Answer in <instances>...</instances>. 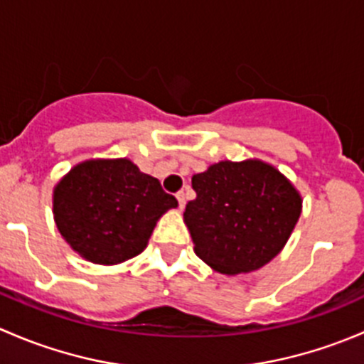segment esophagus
Returning a JSON list of instances; mask_svg holds the SVG:
<instances>
[{
  "mask_svg": "<svg viewBox=\"0 0 364 364\" xmlns=\"http://www.w3.org/2000/svg\"><path fill=\"white\" fill-rule=\"evenodd\" d=\"M176 199H178V203H179V208H185V203H186V200H185V192H183V190H181V192H178V193H176Z\"/></svg>",
  "mask_w": 364,
  "mask_h": 364,
  "instance_id": "34e87169",
  "label": "esophagus"
}]
</instances>
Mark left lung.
I'll use <instances>...</instances> for the list:
<instances>
[{
	"label": "left lung",
	"instance_id": "1",
	"mask_svg": "<svg viewBox=\"0 0 364 364\" xmlns=\"http://www.w3.org/2000/svg\"><path fill=\"white\" fill-rule=\"evenodd\" d=\"M183 218L193 250L222 274L250 273L280 253L301 215V196L273 165L223 160L192 178Z\"/></svg>",
	"mask_w": 364,
	"mask_h": 364
}]
</instances>
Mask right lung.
<instances>
[{
  "mask_svg": "<svg viewBox=\"0 0 364 364\" xmlns=\"http://www.w3.org/2000/svg\"><path fill=\"white\" fill-rule=\"evenodd\" d=\"M176 205L159 179L127 159L82 161L61 178L53 196L54 222L65 241L104 266L139 255L160 216Z\"/></svg>",
  "mask_w": 364,
  "mask_h": 364,
  "instance_id": "add662e5",
  "label": "right lung"
}]
</instances>
